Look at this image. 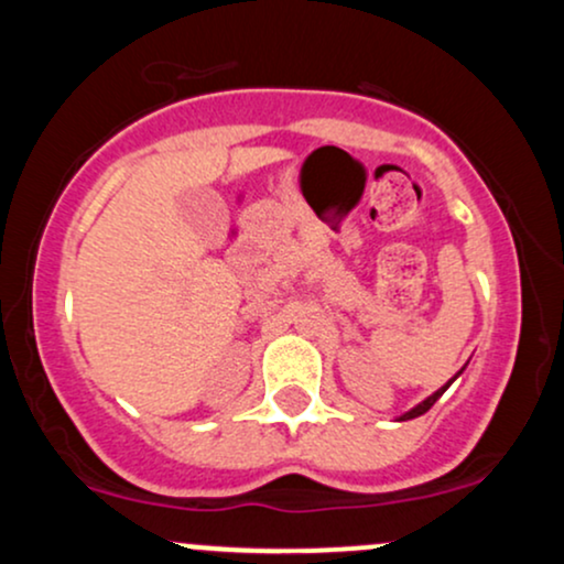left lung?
I'll list each match as a JSON object with an SVG mask.
<instances>
[{"mask_svg": "<svg viewBox=\"0 0 564 564\" xmlns=\"http://www.w3.org/2000/svg\"><path fill=\"white\" fill-rule=\"evenodd\" d=\"M458 373H462V371H458ZM458 373H456V377H458ZM456 377H453V379H456ZM453 379L448 381V384H445V387H440V390L435 392V394H430V398H426L424 400V403H419L416 408H411V411H408V413H403V416H400L398 419V422H408V419H416V416H422V413H426V411H430V408L432 405H435L437 403V400H440V394H443L445 390H448V387L453 384Z\"/></svg>", "mask_w": 564, "mask_h": 564, "instance_id": "obj_1", "label": "left lung"}]
</instances>
